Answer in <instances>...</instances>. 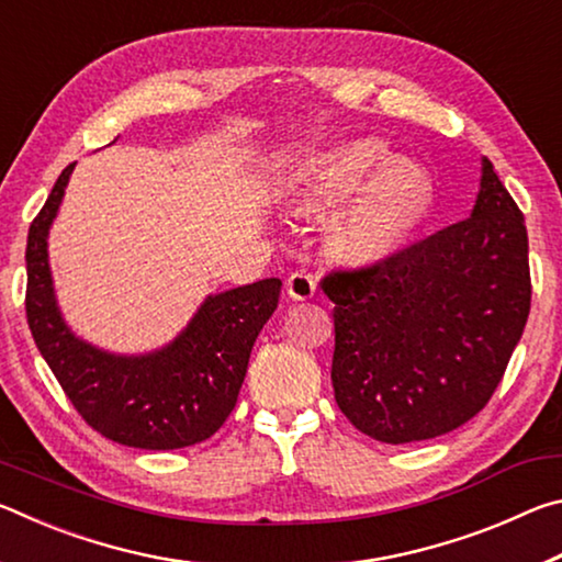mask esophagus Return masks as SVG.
Listing matches in <instances>:
<instances>
[{"label": "esophagus", "mask_w": 562, "mask_h": 562, "mask_svg": "<svg viewBox=\"0 0 562 562\" xmlns=\"http://www.w3.org/2000/svg\"><path fill=\"white\" fill-rule=\"evenodd\" d=\"M317 290V282L310 272H292L288 278V294L292 300H310Z\"/></svg>", "instance_id": "obj_1"}]
</instances>
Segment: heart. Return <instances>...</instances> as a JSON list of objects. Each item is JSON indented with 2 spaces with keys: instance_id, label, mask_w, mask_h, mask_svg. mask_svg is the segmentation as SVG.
<instances>
[{
  "instance_id": "heart-1",
  "label": "heart",
  "mask_w": 562,
  "mask_h": 562,
  "mask_svg": "<svg viewBox=\"0 0 562 562\" xmlns=\"http://www.w3.org/2000/svg\"><path fill=\"white\" fill-rule=\"evenodd\" d=\"M384 157L386 148L379 140H351L329 148L304 166L300 195L307 203L345 198ZM434 183L424 166L408 158H387L339 215L331 233L335 250L355 262L384 258L408 240L429 213Z\"/></svg>"
}]
</instances>
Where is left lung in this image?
Segmentation results:
<instances>
[{"label": "left lung", "instance_id": "left-lung-1", "mask_svg": "<svg viewBox=\"0 0 562 562\" xmlns=\"http://www.w3.org/2000/svg\"><path fill=\"white\" fill-rule=\"evenodd\" d=\"M319 288L335 302L341 414L382 443L434 439L491 402L526 329V217L483 158L471 217Z\"/></svg>", "mask_w": 562, "mask_h": 562}]
</instances>
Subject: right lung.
<instances>
[{
  "label": "right lung",
  "instance_id": "1",
  "mask_svg": "<svg viewBox=\"0 0 562 562\" xmlns=\"http://www.w3.org/2000/svg\"><path fill=\"white\" fill-rule=\"evenodd\" d=\"M74 164L61 170L26 237V322L42 357L93 431L133 449L170 451L211 439L237 404L247 361L278 310L282 282L260 280L207 297L173 345L116 357L76 339L56 310L46 233Z\"/></svg>",
  "mask_w": 562,
  "mask_h": 562
}]
</instances>
